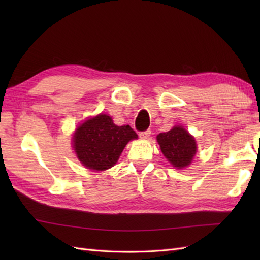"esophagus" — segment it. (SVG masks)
Here are the masks:
<instances>
[{"label":"esophagus","mask_w":260,"mask_h":260,"mask_svg":"<svg viewBox=\"0 0 260 260\" xmlns=\"http://www.w3.org/2000/svg\"><path fill=\"white\" fill-rule=\"evenodd\" d=\"M140 137L141 139H147V137L151 136V129H146L144 132H140Z\"/></svg>","instance_id":"34e87169"}]
</instances>
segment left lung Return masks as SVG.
Here are the masks:
<instances>
[{
  "mask_svg": "<svg viewBox=\"0 0 260 260\" xmlns=\"http://www.w3.org/2000/svg\"><path fill=\"white\" fill-rule=\"evenodd\" d=\"M156 139L164 156L173 167L183 169L190 165L196 155L197 144L183 127L175 126L169 132L159 133Z\"/></svg>",
  "mask_w": 260,
  "mask_h": 260,
  "instance_id": "obj_1",
  "label": "left lung"
}]
</instances>
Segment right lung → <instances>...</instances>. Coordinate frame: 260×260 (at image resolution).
Masks as SVG:
<instances>
[{"label":"right lung","mask_w":260,"mask_h":260,"mask_svg":"<svg viewBox=\"0 0 260 260\" xmlns=\"http://www.w3.org/2000/svg\"><path fill=\"white\" fill-rule=\"evenodd\" d=\"M137 134L129 125L117 126L112 117L101 114L82 123L74 135V148L87 169L104 171L118 161L120 153Z\"/></svg>","instance_id":"obj_1"}]
</instances>
